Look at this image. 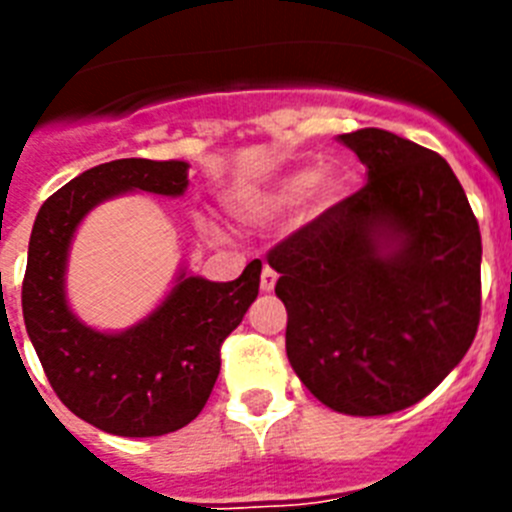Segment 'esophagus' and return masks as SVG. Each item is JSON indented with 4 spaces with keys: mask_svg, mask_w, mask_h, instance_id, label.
Here are the masks:
<instances>
[{
    "mask_svg": "<svg viewBox=\"0 0 512 512\" xmlns=\"http://www.w3.org/2000/svg\"><path fill=\"white\" fill-rule=\"evenodd\" d=\"M274 287H277V271L266 264L264 271H261V292H271Z\"/></svg>",
    "mask_w": 512,
    "mask_h": 512,
    "instance_id": "esophagus-1",
    "label": "esophagus"
}]
</instances>
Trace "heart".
Returning <instances> with one entry per match:
<instances>
[{
	"label": "heart",
	"mask_w": 512,
	"mask_h": 512,
	"mask_svg": "<svg viewBox=\"0 0 512 512\" xmlns=\"http://www.w3.org/2000/svg\"><path fill=\"white\" fill-rule=\"evenodd\" d=\"M343 189H346V182H343V174L338 169L318 171L312 166H300V169H292L279 176L277 182L271 184L264 194H259L256 200L238 202L233 210L246 220H256V217L295 210L307 200L318 207H330L341 200ZM205 230L215 235V228H210V225Z\"/></svg>",
	"instance_id": "b5f03b06"
}]
</instances>
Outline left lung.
I'll return each mask as SVG.
<instances>
[{
  "label": "left lung",
  "instance_id": "1",
  "mask_svg": "<svg viewBox=\"0 0 512 512\" xmlns=\"http://www.w3.org/2000/svg\"><path fill=\"white\" fill-rule=\"evenodd\" d=\"M366 187L269 253L287 359L325 408L390 415L431 395L479 325L482 238L438 153L379 128L338 135Z\"/></svg>",
  "mask_w": 512,
  "mask_h": 512
}]
</instances>
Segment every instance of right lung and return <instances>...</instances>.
<instances>
[{"label": "right lung", "mask_w": 512, "mask_h": 512, "mask_svg": "<svg viewBox=\"0 0 512 512\" xmlns=\"http://www.w3.org/2000/svg\"><path fill=\"white\" fill-rule=\"evenodd\" d=\"M187 161L120 158L71 179L35 217L22 282L27 336L58 400L112 436L179 431L205 408L220 374V346L259 295L261 261L235 282H210L179 266L171 289L125 330H97L66 295L71 243L84 217L122 194L182 197Z\"/></svg>", "instance_id": "add662e5"}]
</instances>
